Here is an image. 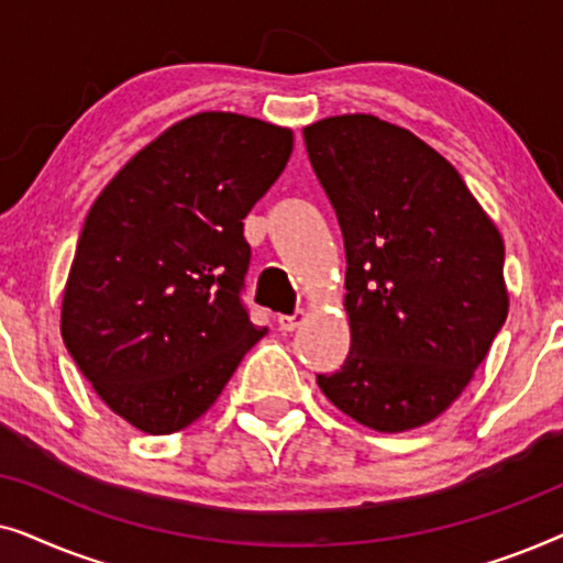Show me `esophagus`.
Wrapping results in <instances>:
<instances>
[{"label": "esophagus", "instance_id": "1", "mask_svg": "<svg viewBox=\"0 0 563 563\" xmlns=\"http://www.w3.org/2000/svg\"><path fill=\"white\" fill-rule=\"evenodd\" d=\"M276 322H279V330H284V333H291V330H297L305 322V312L297 310L295 314H279Z\"/></svg>", "mask_w": 563, "mask_h": 563}]
</instances>
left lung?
Wrapping results in <instances>:
<instances>
[{
	"label": "left lung",
	"instance_id": "obj_1",
	"mask_svg": "<svg viewBox=\"0 0 563 563\" xmlns=\"http://www.w3.org/2000/svg\"><path fill=\"white\" fill-rule=\"evenodd\" d=\"M345 249L351 351L318 384L379 433L435 420L505 325V243L441 153L374 114L305 128Z\"/></svg>",
	"mask_w": 563,
	"mask_h": 563
}]
</instances>
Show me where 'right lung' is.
<instances>
[{
	"label": "right lung",
	"mask_w": 563,
	"mask_h": 563,
	"mask_svg": "<svg viewBox=\"0 0 563 563\" xmlns=\"http://www.w3.org/2000/svg\"><path fill=\"white\" fill-rule=\"evenodd\" d=\"M291 130L199 112L135 153L84 220L60 335L114 415L151 435L210 410L266 328L241 291L243 220L291 156Z\"/></svg>",
	"instance_id": "1"
}]
</instances>
